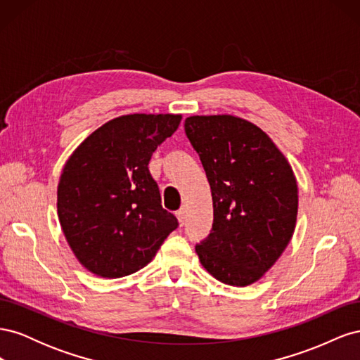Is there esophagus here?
Returning <instances> with one entry per match:
<instances>
[{
    "label": "esophagus",
    "mask_w": 360,
    "mask_h": 360,
    "mask_svg": "<svg viewBox=\"0 0 360 360\" xmlns=\"http://www.w3.org/2000/svg\"><path fill=\"white\" fill-rule=\"evenodd\" d=\"M176 216H177V219H179V222H180V225H183L184 224V209H180V210H177L176 212Z\"/></svg>",
    "instance_id": "34e87169"
}]
</instances>
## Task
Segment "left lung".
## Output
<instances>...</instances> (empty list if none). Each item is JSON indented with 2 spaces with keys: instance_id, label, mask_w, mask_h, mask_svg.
I'll return each instance as SVG.
<instances>
[{
  "instance_id": "left-lung-1",
  "label": "left lung",
  "mask_w": 360,
  "mask_h": 360,
  "mask_svg": "<svg viewBox=\"0 0 360 360\" xmlns=\"http://www.w3.org/2000/svg\"><path fill=\"white\" fill-rule=\"evenodd\" d=\"M184 132L210 183L212 231L195 246L201 264L228 285L254 284L290 243L297 183L263 130L233 115H193Z\"/></svg>"
}]
</instances>
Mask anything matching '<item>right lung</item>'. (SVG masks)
<instances>
[{
  "label": "right lung",
  "mask_w": 360,
  "mask_h": 360,
  "mask_svg": "<svg viewBox=\"0 0 360 360\" xmlns=\"http://www.w3.org/2000/svg\"><path fill=\"white\" fill-rule=\"evenodd\" d=\"M181 115L130 114L111 120L73 151L57 192L58 219L79 263L102 278L147 266L179 226L162 209L148 162Z\"/></svg>",
  "instance_id": "obj_1"
}]
</instances>
